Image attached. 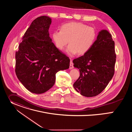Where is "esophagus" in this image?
I'll return each mask as SVG.
<instances>
[{
    "mask_svg": "<svg viewBox=\"0 0 132 132\" xmlns=\"http://www.w3.org/2000/svg\"><path fill=\"white\" fill-rule=\"evenodd\" d=\"M73 68V63L72 62V61L70 60V66H69V69H71Z\"/></svg>",
    "mask_w": 132,
    "mask_h": 132,
    "instance_id": "1",
    "label": "esophagus"
}]
</instances>
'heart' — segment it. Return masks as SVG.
Masks as SVG:
<instances>
[{"label": "heart", "instance_id": "b5f03b06", "mask_svg": "<svg viewBox=\"0 0 132 132\" xmlns=\"http://www.w3.org/2000/svg\"><path fill=\"white\" fill-rule=\"evenodd\" d=\"M97 33L92 27L78 22H69L61 27V31H54L52 39L55 45L59 50L63 51L70 44L67 53L70 55L77 54L84 55L92 47L95 41Z\"/></svg>", "mask_w": 132, "mask_h": 132}]
</instances>
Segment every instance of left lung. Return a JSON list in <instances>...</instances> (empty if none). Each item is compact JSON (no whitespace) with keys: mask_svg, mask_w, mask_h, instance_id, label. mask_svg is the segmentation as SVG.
<instances>
[{"mask_svg":"<svg viewBox=\"0 0 132 132\" xmlns=\"http://www.w3.org/2000/svg\"><path fill=\"white\" fill-rule=\"evenodd\" d=\"M114 45L109 32L102 30L91 48L73 60L74 67L80 71V76L73 86L82 96L92 97L98 95L112 79L116 62Z\"/></svg>","mask_w":132,"mask_h":132,"instance_id":"obj_1","label":"left lung"}]
</instances>
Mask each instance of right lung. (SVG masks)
<instances>
[{
  "mask_svg": "<svg viewBox=\"0 0 132 132\" xmlns=\"http://www.w3.org/2000/svg\"><path fill=\"white\" fill-rule=\"evenodd\" d=\"M51 18L41 16L33 21L15 53V73L30 92L41 94L54 85L56 73L69 67L70 60L56 47L49 36Z\"/></svg>",
  "mask_w": 132,
  "mask_h": 132,
  "instance_id": "1",
  "label": "right lung"
}]
</instances>
